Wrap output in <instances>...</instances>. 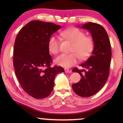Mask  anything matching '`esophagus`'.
<instances>
[{"label": "esophagus", "instance_id": "obj_1", "mask_svg": "<svg viewBox=\"0 0 123 123\" xmlns=\"http://www.w3.org/2000/svg\"><path fill=\"white\" fill-rule=\"evenodd\" d=\"M64 70H65V72L66 73H70V72H71V71H70L69 69H67V68H65Z\"/></svg>", "mask_w": 123, "mask_h": 123}]
</instances>
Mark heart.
Returning a JSON list of instances; mask_svg holds the SVG:
<instances>
[{"mask_svg":"<svg viewBox=\"0 0 123 123\" xmlns=\"http://www.w3.org/2000/svg\"><path fill=\"white\" fill-rule=\"evenodd\" d=\"M62 37L72 43L70 54H62L58 57L55 62L58 65L65 68H69L77 62L78 58L84 60L90 55L94 48L92 38L85 36L83 31L76 28H70L61 31ZM48 49L53 54H57L60 50V41L55 36H51L48 42Z\"/></svg>","mask_w":123,"mask_h":123,"instance_id":"obj_1","label":"heart"}]
</instances>
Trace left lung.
<instances>
[{
  "label": "left lung",
  "mask_w": 123,
  "mask_h": 123,
  "mask_svg": "<svg viewBox=\"0 0 123 123\" xmlns=\"http://www.w3.org/2000/svg\"><path fill=\"white\" fill-rule=\"evenodd\" d=\"M81 28L91 33L94 43V50L88 59L80 65L83 69L74 68L72 70L73 72L79 73L81 76L79 82L72 84V88L79 96L89 97L98 92L108 80L111 50L108 35L102 26L89 22Z\"/></svg>",
  "instance_id": "left-lung-1"
}]
</instances>
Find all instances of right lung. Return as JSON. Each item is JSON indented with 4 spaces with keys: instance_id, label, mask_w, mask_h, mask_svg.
<instances>
[{
    "instance_id": "1",
    "label": "right lung",
    "mask_w": 123,
    "mask_h": 123,
    "mask_svg": "<svg viewBox=\"0 0 123 123\" xmlns=\"http://www.w3.org/2000/svg\"><path fill=\"white\" fill-rule=\"evenodd\" d=\"M61 27L52 22L32 21L21 29L15 40V75L23 90L35 98L50 95L55 76L65 71L61 66H51L53 60L48 49L51 36Z\"/></svg>"
}]
</instances>
